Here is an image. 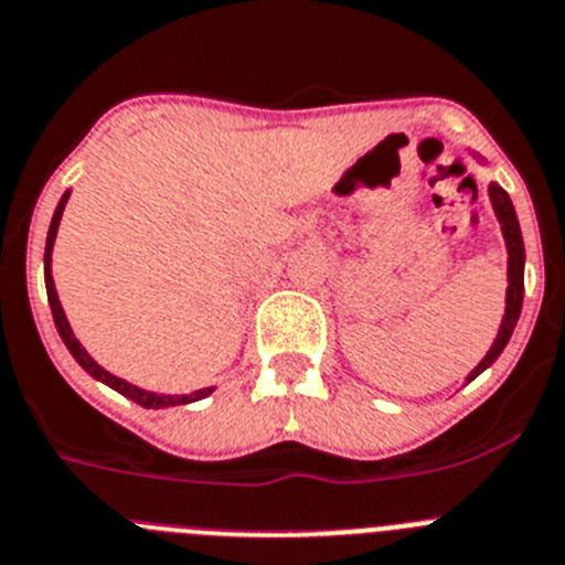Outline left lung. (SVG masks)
<instances>
[{
  "label": "left lung",
  "instance_id": "1",
  "mask_svg": "<svg viewBox=\"0 0 565 565\" xmlns=\"http://www.w3.org/2000/svg\"><path fill=\"white\" fill-rule=\"evenodd\" d=\"M490 200H492V211H495L498 222H501V233H504L507 242V253H510V264H507V309H504V320H501V329H498V338L492 343L490 352L484 354L476 369L470 371V380H476L484 369H490L492 363L498 360V354L504 352V345L510 343L512 329H515L518 318H521V303H523V236H521V225H518L515 207H512L510 194H507L504 188L498 185V182H490Z\"/></svg>",
  "mask_w": 565,
  "mask_h": 565
}]
</instances>
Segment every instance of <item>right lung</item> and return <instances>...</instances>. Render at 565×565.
I'll return each mask as SVG.
<instances>
[{"instance_id": "1", "label": "right lung", "mask_w": 565, "mask_h": 565, "mask_svg": "<svg viewBox=\"0 0 565 565\" xmlns=\"http://www.w3.org/2000/svg\"><path fill=\"white\" fill-rule=\"evenodd\" d=\"M70 200V191L64 196H61L58 207H55L53 213V222H50V231H47V247H44V284H47V301H50V309H53V320H55V329H58L61 340H64V345L70 349V354H73L75 360H78V365L84 371H89L95 380H100V383H106L109 388H115L118 394L129 396L131 403L143 405V408H169V405H188V403H196V399H205L207 394H211L213 388H200L194 391V394H182V396H171V394H154V391H143L137 388V385L126 383V380L115 377V374H109L106 369H100L98 363H95L89 354H86L84 345L75 340L73 329H70L67 323V315H64V309H61V301H58V292H55V284H53V273H50V262H53V245H55V233H58V222H61V213H64V205H67Z\"/></svg>"}]
</instances>
